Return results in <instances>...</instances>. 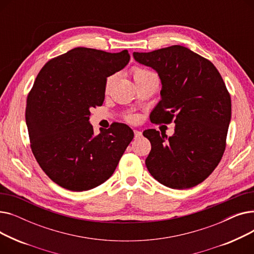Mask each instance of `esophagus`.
Wrapping results in <instances>:
<instances>
[{"mask_svg": "<svg viewBox=\"0 0 254 254\" xmlns=\"http://www.w3.org/2000/svg\"><path fill=\"white\" fill-rule=\"evenodd\" d=\"M134 134H135V139H139L142 137V131L134 129Z\"/></svg>", "mask_w": 254, "mask_h": 254, "instance_id": "34e87169", "label": "esophagus"}]
</instances>
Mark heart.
I'll return each mask as SVG.
<instances>
[{
  "label": "heart",
  "instance_id": "obj_1",
  "mask_svg": "<svg viewBox=\"0 0 254 254\" xmlns=\"http://www.w3.org/2000/svg\"><path fill=\"white\" fill-rule=\"evenodd\" d=\"M131 76H132V79H134V81L136 84L144 81V80L148 79V78H151V77H156L154 73L146 70V69H143V68H140V66H134V68L131 69ZM113 80H114V76H109L108 78L106 79V82H105V91H108L113 83ZM129 122H134V120L136 119L134 116H129L127 118Z\"/></svg>",
  "mask_w": 254,
  "mask_h": 254
}]
</instances>
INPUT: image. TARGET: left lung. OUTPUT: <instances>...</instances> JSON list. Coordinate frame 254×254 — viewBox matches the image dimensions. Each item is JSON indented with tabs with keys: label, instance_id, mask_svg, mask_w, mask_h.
I'll list each match as a JSON object with an SVG mask.
<instances>
[{
	"label": "left lung",
	"instance_id": "1",
	"mask_svg": "<svg viewBox=\"0 0 254 254\" xmlns=\"http://www.w3.org/2000/svg\"><path fill=\"white\" fill-rule=\"evenodd\" d=\"M162 80V100L150 114L154 124L174 122L175 132L146 129L151 143L145 161L152 177L168 188L185 190L202 183L221 161L232 116L223 79L209 60L180 45L134 52Z\"/></svg>",
	"mask_w": 254,
	"mask_h": 254
}]
</instances>
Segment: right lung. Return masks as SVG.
Wrapping results in <instances>:
<instances>
[{
  "instance_id": "obj_1",
  "label": "right lung",
  "mask_w": 254,
  "mask_h": 254,
  "mask_svg": "<svg viewBox=\"0 0 254 254\" xmlns=\"http://www.w3.org/2000/svg\"><path fill=\"white\" fill-rule=\"evenodd\" d=\"M129 62L127 50L77 47L48 61L26 99L25 122L39 166L58 185L83 191L108 180L134 131L115 123L93 135L91 107L102 106L106 78Z\"/></svg>"
}]
</instances>
